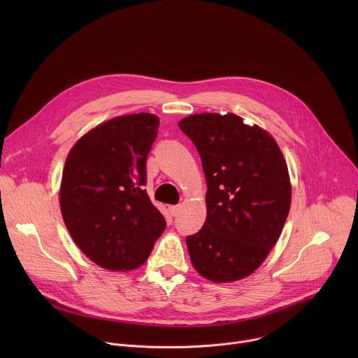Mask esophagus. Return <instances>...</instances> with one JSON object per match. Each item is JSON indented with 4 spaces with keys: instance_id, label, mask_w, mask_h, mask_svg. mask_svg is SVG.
Instances as JSON below:
<instances>
[{
    "instance_id": "esophagus-1",
    "label": "esophagus",
    "mask_w": 358,
    "mask_h": 358,
    "mask_svg": "<svg viewBox=\"0 0 358 358\" xmlns=\"http://www.w3.org/2000/svg\"><path fill=\"white\" fill-rule=\"evenodd\" d=\"M169 211H170V214H171L173 217H176V215L181 211V206H170V207H169Z\"/></svg>"
}]
</instances>
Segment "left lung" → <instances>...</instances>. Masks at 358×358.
Wrapping results in <instances>:
<instances>
[{"label": "left lung", "instance_id": "1", "mask_svg": "<svg viewBox=\"0 0 358 358\" xmlns=\"http://www.w3.org/2000/svg\"><path fill=\"white\" fill-rule=\"evenodd\" d=\"M202 162L207 218L187 236L194 269L215 283L257 271L276 245L290 210L292 185L276 140L258 124L227 113L180 120Z\"/></svg>", "mask_w": 358, "mask_h": 358}]
</instances>
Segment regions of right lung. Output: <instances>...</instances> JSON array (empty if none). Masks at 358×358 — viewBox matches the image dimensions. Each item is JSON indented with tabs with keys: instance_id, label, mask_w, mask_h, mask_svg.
<instances>
[{
	"instance_id": "obj_1",
	"label": "right lung",
	"mask_w": 358,
	"mask_h": 358,
	"mask_svg": "<svg viewBox=\"0 0 358 358\" xmlns=\"http://www.w3.org/2000/svg\"><path fill=\"white\" fill-rule=\"evenodd\" d=\"M159 124L151 113L117 116L85 133L66 157L62 218L76 246L103 269H137L166 229L143 188Z\"/></svg>"
}]
</instances>
